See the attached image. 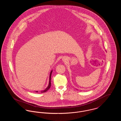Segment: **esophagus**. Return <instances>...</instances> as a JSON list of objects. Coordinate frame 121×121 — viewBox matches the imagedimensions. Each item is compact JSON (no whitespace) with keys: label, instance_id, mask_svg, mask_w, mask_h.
Segmentation results:
<instances>
[{"label":"esophagus","instance_id":"esophagus-1","mask_svg":"<svg viewBox=\"0 0 121 121\" xmlns=\"http://www.w3.org/2000/svg\"><path fill=\"white\" fill-rule=\"evenodd\" d=\"M65 61V59H63V61Z\"/></svg>","mask_w":121,"mask_h":121}]
</instances>
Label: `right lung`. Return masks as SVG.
Returning a JSON list of instances; mask_svg holds the SVG:
<instances>
[{"label":"right lung","instance_id":"right-lung-1","mask_svg":"<svg viewBox=\"0 0 121 121\" xmlns=\"http://www.w3.org/2000/svg\"><path fill=\"white\" fill-rule=\"evenodd\" d=\"M52 70L50 72V75H49V83H48V86H47L46 87V88H45L44 90H43V91H41L40 92L41 93H43V92H47L50 88V86L51 85V75H52ZM36 92H38V91H36Z\"/></svg>","mask_w":121,"mask_h":121}]
</instances>
